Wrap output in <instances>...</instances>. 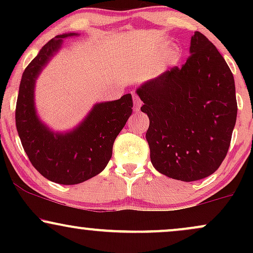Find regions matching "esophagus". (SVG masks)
<instances>
[{"mask_svg": "<svg viewBox=\"0 0 253 253\" xmlns=\"http://www.w3.org/2000/svg\"><path fill=\"white\" fill-rule=\"evenodd\" d=\"M133 101H134V110L135 112H139V109H140V107H141L140 98L136 96L135 94H133Z\"/></svg>", "mask_w": 253, "mask_h": 253, "instance_id": "esophagus-1", "label": "esophagus"}]
</instances>
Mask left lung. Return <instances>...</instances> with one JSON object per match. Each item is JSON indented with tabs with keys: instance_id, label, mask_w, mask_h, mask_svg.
I'll return each mask as SVG.
<instances>
[{
	"instance_id": "left-lung-1",
	"label": "left lung",
	"mask_w": 253,
	"mask_h": 253,
	"mask_svg": "<svg viewBox=\"0 0 253 253\" xmlns=\"http://www.w3.org/2000/svg\"><path fill=\"white\" fill-rule=\"evenodd\" d=\"M136 94L150 119L146 140L157 171L193 182L219 169L236 126V85L207 38L195 32L184 65L143 83Z\"/></svg>"
}]
</instances>
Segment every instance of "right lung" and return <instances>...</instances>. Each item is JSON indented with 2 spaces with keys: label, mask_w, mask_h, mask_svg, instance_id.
Masks as SVG:
<instances>
[{
  "label": "right lung",
  "mask_w": 253,
  "mask_h": 253,
  "mask_svg": "<svg viewBox=\"0 0 253 253\" xmlns=\"http://www.w3.org/2000/svg\"><path fill=\"white\" fill-rule=\"evenodd\" d=\"M65 33L42 46L28 64L20 82L15 123L20 140L32 165L45 178L71 185L98 175L112 158L113 144L132 114V95L94 104L85 119L68 132H53L40 120L34 104L36 81L62 47Z\"/></svg>",
  "instance_id": "1"
}]
</instances>
